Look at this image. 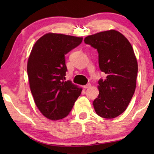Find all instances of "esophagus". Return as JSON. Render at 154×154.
Returning a JSON list of instances; mask_svg holds the SVG:
<instances>
[{"label": "esophagus", "mask_w": 154, "mask_h": 154, "mask_svg": "<svg viewBox=\"0 0 154 154\" xmlns=\"http://www.w3.org/2000/svg\"><path fill=\"white\" fill-rule=\"evenodd\" d=\"M90 87H91L90 83H88V84H86L85 85H84V86H83V88H84V89H88V88H90Z\"/></svg>", "instance_id": "1"}]
</instances>
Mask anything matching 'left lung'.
I'll list each match as a JSON object with an SVG mask.
<instances>
[{
  "label": "left lung",
  "mask_w": 154,
  "mask_h": 154,
  "mask_svg": "<svg viewBox=\"0 0 154 154\" xmlns=\"http://www.w3.org/2000/svg\"><path fill=\"white\" fill-rule=\"evenodd\" d=\"M85 43L98 53L100 71L106 75L98 81L99 94L93 102L103 118L119 116L128 106L136 88L138 64L131 44L118 31H104L85 38Z\"/></svg>",
  "instance_id": "obj_1"
}]
</instances>
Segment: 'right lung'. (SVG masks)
<instances>
[{
  "label": "right lung",
  "mask_w": 154,
  "mask_h": 154,
  "mask_svg": "<svg viewBox=\"0 0 154 154\" xmlns=\"http://www.w3.org/2000/svg\"><path fill=\"white\" fill-rule=\"evenodd\" d=\"M83 38L48 33L34 45L28 60L30 88L36 106L51 120L64 118L82 93L70 81L64 82L65 55L77 48Z\"/></svg>",
  "instance_id": "right-lung-1"
}]
</instances>
